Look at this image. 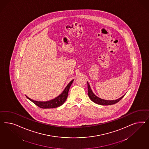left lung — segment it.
Instances as JSON below:
<instances>
[{
  "label": "left lung",
  "instance_id": "left-lung-1",
  "mask_svg": "<svg viewBox=\"0 0 149 149\" xmlns=\"http://www.w3.org/2000/svg\"><path fill=\"white\" fill-rule=\"evenodd\" d=\"M87 88H88V95L89 96V98H90L92 102H93L94 103H96V104H99V105H109L116 104L125 96V95H123L120 98L116 99V100H105V99H102L100 98H99L98 97H97V95H95V93L93 92L92 90H91L90 84H88V82H87Z\"/></svg>",
  "mask_w": 149,
  "mask_h": 149
}]
</instances>
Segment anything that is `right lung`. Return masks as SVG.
I'll return each mask as SVG.
<instances>
[{
	"instance_id": "right-lung-1",
	"label": "right lung",
	"mask_w": 149,
	"mask_h": 149,
	"mask_svg": "<svg viewBox=\"0 0 149 149\" xmlns=\"http://www.w3.org/2000/svg\"><path fill=\"white\" fill-rule=\"evenodd\" d=\"M74 80H72L68 84V85L66 86L65 89L64 90L62 93L60 95H59L58 97L55 98L54 99H52L49 101L47 102H38V101H36L34 100L29 98L26 96L27 98L29 99L31 101H32L33 103L40 107L42 109H50L55 108H57L58 107L61 106L62 104L65 102L66 99L68 97V92L70 88V87L72 85V82Z\"/></svg>"
}]
</instances>
